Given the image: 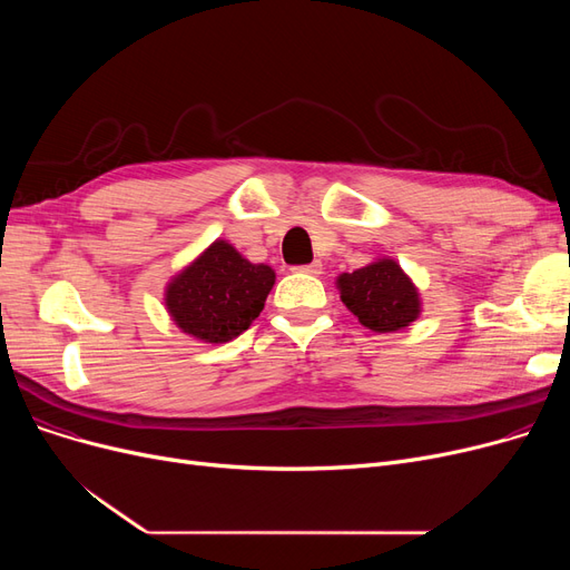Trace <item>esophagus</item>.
Listing matches in <instances>:
<instances>
[{
    "instance_id": "esophagus-1",
    "label": "esophagus",
    "mask_w": 570,
    "mask_h": 570,
    "mask_svg": "<svg viewBox=\"0 0 570 570\" xmlns=\"http://www.w3.org/2000/svg\"><path fill=\"white\" fill-rule=\"evenodd\" d=\"M297 273H305V275H314V277H318L321 273H323V265H321V261H314V263H309V265H301V267H295Z\"/></svg>"
}]
</instances>
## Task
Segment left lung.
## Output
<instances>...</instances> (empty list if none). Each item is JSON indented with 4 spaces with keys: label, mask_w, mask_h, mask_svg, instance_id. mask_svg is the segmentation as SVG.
Returning <instances> with one entry per match:
<instances>
[{
    "label": "left lung",
    "mask_w": 570,
    "mask_h": 570,
    "mask_svg": "<svg viewBox=\"0 0 570 570\" xmlns=\"http://www.w3.org/2000/svg\"><path fill=\"white\" fill-rule=\"evenodd\" d=\"M335 286L346 309L372 333L404 331L423 312L421 291L391 256L342 273Z\"/></svg>",
    "instance_id": "obj_1"
}]
</instances>
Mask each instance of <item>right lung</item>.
<instances>
[{
	"label": "right lung",
	"instance_id": "obj_1",
	"mask_svg": "<svg viewBox=\"0 0 570 570\" xmlns=\"http://www.w3.org/2000/svg\"><path fill=\"white\" fill-rule=\"evenodd\" d=\"M275 269L252 263L228 239H215L170 277L164 305L185 335L203 344H226L258 318Z\"/></svg>",
	"mask_w": 570,
	"mask_h": 570
}]
</instances>
